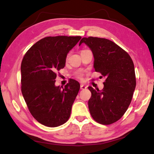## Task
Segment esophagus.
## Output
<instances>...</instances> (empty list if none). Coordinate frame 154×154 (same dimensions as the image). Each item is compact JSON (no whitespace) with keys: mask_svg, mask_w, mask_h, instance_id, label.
I'll use <instances>...</instances> for the list:
<instances>
[{"mask_svg":"<svg viewBox=\"0 0 154 154\" xmlns=\"http://www.w3.org/2000/svg\"><path fill=\"white\" fill-rule=\"evenodd\" d=\"M80 88H81L82 90H85V89H86V88H87V87L82 83V84L80 85Z\"/></svg>","mask_w":154,"mask_h":154,"instance_id":"1","label":"esophagus"}]
</instances>
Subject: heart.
<instances>
[{"label":"heart","mask_w":154,"mask_h":154,"mask_svg":"<svg viewBox=\"0 0 154 154\" xmlns=\"http://www.w3.org/2000/svg\"><path fill=\"white\" fill-rule=\"evenodd\" d=\"M76 76L79 78H82L83 76V72L82 71H79L76 72Z\"/></svg>","instance_id":"obj_1"}]
</instances>
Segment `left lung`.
<instances>
[{"mask_svg":"<svg viewBox=\"0 0 154 154\" xmlns=\"http://www.w3.org/2000/svg\"><path fill=\"white\" fill-rule=\"evenodd\" d=\"M82 43L92 51L95 71L106 78L101 91L88 87L92 94L88 101L91 115L102 125L115 123L128 109L136 88L132 60L125 50L108 39L84 37L79 45Z\"/></svg>","mask_w":154,"mask_h":154,"instance_id":"obj_1","label":"left lung"}]
</instances>
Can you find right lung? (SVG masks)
I'll list each match as a JSON object with an SVG mask.
<instances>
[{
    "instance_id": "1",
    "label": "right lung",
    "mask_w": 154,
    "mask_h": 154,
    "mask_svg": "<svg viewBox=\"0 0 154 154\" xmlns=\"http://www.w3.org/2000/svg\"><path fill=\"white\" fill-rule=\"evenodd\" d=\"M81 36H48L27 51L21 63V91L33 118L46 127H57L69 119L80 88L71 80L64 87L55 86L57 72ZM63 88L62 89L61 88Z\"/></svg>"
}]
</instances>
